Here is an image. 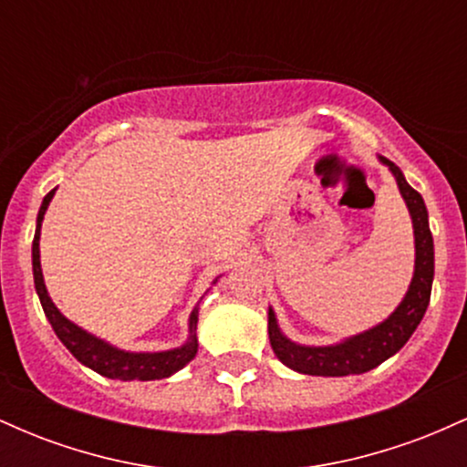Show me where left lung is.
Listing matches in <instances>:
<instances>
[{
	"mask_svg": "<svg viewBox=\"0 0 467 467\" xmlns=\"http://www.w3.org/2000/svg\"><path fill=\"white\" fill-rule=\"evenodd\" d=\"M378 160L390 171L401 200L409 208L412 237H415V270L410 285L406 289L398 307L382 323L368 329L342 337L334 345H301L283 334L275 309L267 307V334L276 358L292 371L305 375H323V378H342V375H360L379 367L390 356H395L409 342L412 331L421 323L431 303L432 278H435V244L428 226V211L423 197L406 182L398 164L384 155Z\"/></svg>",
	"mask_w": 467,
	"mask_h": 467,
	"instance_id": "8db88e82",
	"label": "left lung"
}]
</instances>
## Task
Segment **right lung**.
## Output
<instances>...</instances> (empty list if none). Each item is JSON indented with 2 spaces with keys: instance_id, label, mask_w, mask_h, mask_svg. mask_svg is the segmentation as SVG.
<instances>
[{
  "instance_id": "1",
  "label": "right lung",
  "mask_w": 467,
  "mask_h": 467,
  "mask_svg": "<svg viewBox=\"0 0 467 467\" xmlns=\"http://www.w3.org/2000/svg\"><path fill=\"white\" fill-rule=\"evenodd\" d=\"M55 192L57 189L47 192L44 202H41L39 215H36L35 239H32V275H35L36 296H39L47 323L52 325V329H55L58 340L67 347V351L72 353L80 364H85L88 368H92V371H96L99 375H105V378L109 379H122V382L140 379V382H147V379H162V378H171L173 373H178L180 368H184L186 364L197 356V347H200V342H197L200 303L195 305V309H192L189 316V336H186V340L182 342L180 347H173V349H166V351L120 349V347L111 345V342L89 334L88 329H83V327L72 323V320L66 318V316L61 314V309L52 303L44 281V270H41L39 239H41V223H44L46 211L47 206H50ZM217 278L213 281V285L217 283Z\"/></svg>"
}]
</instances>
